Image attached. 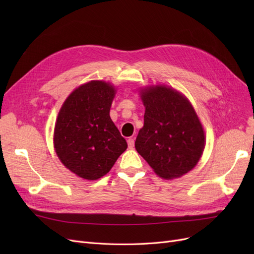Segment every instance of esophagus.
I'll return each instance as SVG.
<instances>
[{
  "label": "esophagus",
  "instance_id": "34e87169",
  "mask_svg": "<svg viewBox=\"0 0 254 254\" xmlns=\"http://www.w3.org/2000/svg\"><path fill=\"white\" fill-rule=\"evenodd\" d=\"M127 143H128V147H129V148H133V146H134V139H132V137H129V139L127 140Z\"/></svg>",
  "mask_w": 254,
  "mask_h": 254
}]
</instances>
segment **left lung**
Listing matches in <instances>:
<instances>
[{
    "mask_svg": "<svg viewBox=\"0 0 254 254\" xmlns=\"http://www.w3.org/2000/svg\"><path fill=\"white\" fill-rule=\"evenodd\" d=\"M141 97L145 114L136 151L162 178L187 174L204 148V132L193 107L179 92L163 86L142 90Z\"/></svg>",
    "mask_w": 254,
    "mask_h": 254,
    "instance_id": "1",
    "label": "left lung"
}]
</instances>
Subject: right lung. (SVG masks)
Instances as JSON below:
<instances>
[{
	"label": "right lung",
	"instance_id": "right-lung-1",
	"mask_svg": "<svg viewBox=\"0 0 254 254\" xmlns=\"http://www.w3.org/2000/svg\"><path fill=\"white\" fill-rule=\"evenodd\" d=\"M115 90L93 80L76 89L61 107L54 132L58 158L83 179L108 173L127 148V142L110 119Z\"/></svg>",
	"mask_w": 254,
	"mask_h": 254
}]
</instances>
